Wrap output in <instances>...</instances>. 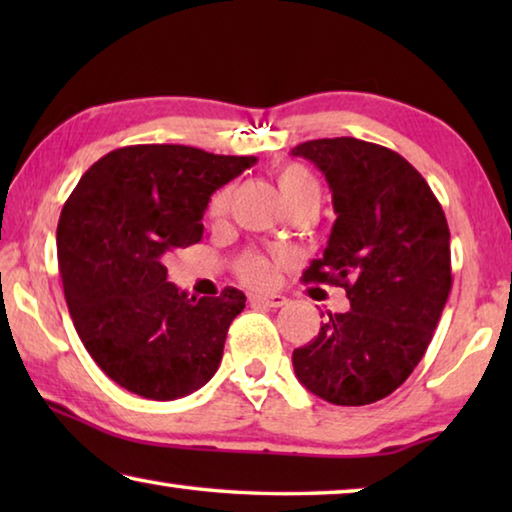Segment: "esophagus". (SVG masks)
<instances>
[{"instance_id":"esophagus-1","label":"esophagus","mask_w":512,"mask_h":512,"mask_svg":"<svg viewBox=\"0 0 512 512\" xmlns=\"http://www.w3.org/2000/svg\"><path fill=\"white\" fill-rule=\"evenodd\" d=\"M250 302L262 307H282L287 305V298L280 296V293H253V296H250Z\"/></svg>"}]
</instances>
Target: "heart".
I'll list each match as a JSON object with an SVG mask.
<instances>
[{
	"label": "heart",
	"mask_w": 512,
	"mask_h": 512,
	"mask_svg": "<svg viewBox=\"0 0 512 512\" xmlns=\"http://www.w3.org/2000/svg\"><path fill=\"white\" fill-rule=\"evenodd\" d=\"M277 185H280L284 201H287L289 205L293 201H298V198H302V196L318 194V183L314 180V176H311L305 167H300V164H284V167L277 171ZM225 201H228V192L216 194L212 201V212L223 210ZM239 275L250 284H264L271 280L273 266L266 257L250 253L241 259Z\"/></svg>",
	"instance_id": "1"
}]
</instances>
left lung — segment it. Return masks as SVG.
<instances>
[{"mask_svg":"<svg viewBox=\"0 0 512 512\" xmlns=\"http://www.w3.org/2000/svg\"><path fill=\"white\" fill-rule=\"evenodd\" d=\"M291 155L314 162L332 189L336 221L305 282L348 293L316 339L293 350L300 384L336 406H363L400 388L427 352L452 289L443 207L418 171L386 146L334 137Z\"/></svg>","mask_w":512,"mask_h":512,"instance_id":"1","label":"left lung"}]
</instances>
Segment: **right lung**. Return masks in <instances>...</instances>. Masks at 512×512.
<instances>
[{
    "instance_id": "1",
    "label": "right lung",
    "mask_w": 512,
    "mask_h": 512,
    "mask_svg": "<svg viewBox=\"0 0 512 512\" xmlns=\"http://www.w3.org/2000/svg\"><path fill=\"white\" fill-rule=\"evenodd\" d=\"M255 162L183 144L124 146L94 162L67 198L56 246L69 314L90 357L126 391L178 400L219 370L246 296L225 287L189 298L164 264L201 241L210 196Z\"/></svg>"
}]
</instances>
